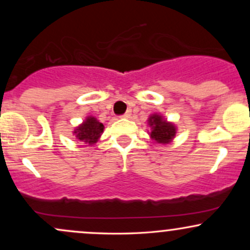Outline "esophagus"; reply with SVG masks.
Returning a JSON list of instances; mask_svg holds the SVG:
<instances>
[{
    "label": "esophagus",
    "instance_id": "34e87169",
    "mask_svg": "<svg viewBox=\"0 0 250 250\" xmlns=\"http://www.w3.org/2000/svg\"><path fill=\"white\" fill-rule=\"evenodd\" d=\"M123 117H125V119H130V117H131V110H128L127 113L123 115Z\"/></svg>",
    "mask_w": 250,
    "mask_h": 250
}]
</instances>
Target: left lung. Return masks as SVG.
<instances>
[{"instance_id": "obj_1", "label": "left lung", "mask_w": 250, "mask_h": 250, "mask_svg": "<svg viewBox=\"0 0 250 250\" xmlns=\"http://www.w3.org/2000/svg\"><path fill=\"white\" fill-rule=\"evenodd\" d=\"M148 125L151 129L148 134L155 145H169L176 136L177 127L175 123L169 122L161 114L155 113L149 116Z\"/></svg>"}]
</instances>
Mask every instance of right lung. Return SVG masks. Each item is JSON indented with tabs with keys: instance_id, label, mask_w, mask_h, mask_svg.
Listing matches in <instances>:
<instances>
[{
	"instance_id": "obj_1",
	"label": "right lung",
	"mask_w": 250,
	"mask_h": 250,
	"mask_svg": "<svg viewBox=\"0 0 250 250\" xmlns=\"http://www.w3.org/2000/svg\"><path fill=\"white\" fill-rule=\"evenodd\" d=\"M103 130H104V125L96 117L90 115L85 117V120L81 125L74 128L73 135H75V137L80 142L85 143L90 147L99 141L103 134Z\"/></svg>"
}]
</instances>
